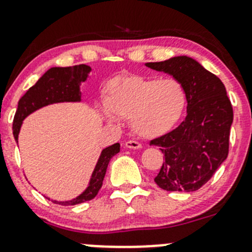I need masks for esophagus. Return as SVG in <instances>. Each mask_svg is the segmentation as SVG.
<instances>
[{
  "label": "esophagus",
  "instance_id": "34e87169",
  "mask_svg": "<svg viewBox=\"0 0 252 252\" xmlns=\"http://www.w3.org/2000/svg\"><path fill=\"white\" fill-rule=\"evenodd\" d=\"M126 149H134V150L141 149V144H140V142H138V141L128 140L126 142Z\"/></svg>",
  "mask_w": 252,
  "mask_h": 252
}]
</instances>
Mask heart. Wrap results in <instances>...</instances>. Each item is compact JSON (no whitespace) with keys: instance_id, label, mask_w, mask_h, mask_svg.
<instances>
[{"instance_id":"obj_1","label":"heart","mask_w":252,"mask_h":252,"mask_svg":"<svg viewBox=\"0 0 252 252\" xmlns=\"http://www.w3.org/2000/svg\"><path fill=\"white\" fill-rule=\"evenodd\" d=\"M187 94L174 78L118 77L108 86L101 113L107 121L131 118L136 134L156 138L168 133L183 116Z\"/></svg>"}]
</instances>
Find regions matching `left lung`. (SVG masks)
<instances>
[{
    "label": "left lung",
    "instance_id": "1",
    "mask_svg": "<svg viewBox=\"0 0 252 252\" xmlns=\"http://www.w3.org/2000/svg\"><path fill=\"white\" fill-rule=\"evenodd\" d=\"M146 67L177 79L187 94V117L150 145L161 147L164 162L155 183L167 191H195L212 178L229 151L233 107L224 84L188 56Z\"/></svg>",
    "mask_w": 252,
    "mask_h": 252
}]
</instances>
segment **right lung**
<instances>
[{
  "instance_id": "obj_1",
  "label": "right lung",
  "mask_w": 252,
  "mask_h": 252,
  "mask_svg": "<svg viewBox=\"0 0 252 252\" xmlns=\"http://www.w3.org/2000/svg\"><path fill=\"white\" fill-rule=\"evenodd\" d=\"M90 72L91 68L86 64L50 68L36 81V84L32 85L22 96V98L18 102L16 116L13 119V135L17 142L23 121L30 113L47 105H52V103L80 102V84L88 79ZM119 147H121V145L117 142V144L111 145V146L102 150L95 169L91 174L88 188L79 196L69 200V201H56V200H51V201L58 205L72 206L93 200L102 187L103 178H105L111 158L121 151Z\"/></svg>"
}]
</instances>
